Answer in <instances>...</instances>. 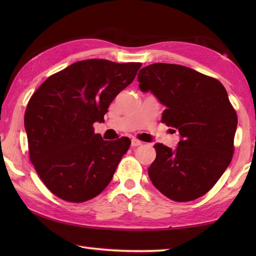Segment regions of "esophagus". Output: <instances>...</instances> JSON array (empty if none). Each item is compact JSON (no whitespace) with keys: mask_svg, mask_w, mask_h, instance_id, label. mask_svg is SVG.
<instances>
[{"mask_svg":"<svg viewBox=\"0 0 256 256\" xmlns=\"http://www.w3.org/2000/svg\"><path fill=\"white\" fill-rule=\"evenodd\" d=\"M131 145L133 146V148H135V146H140V145H142V142H140V140H138V138H132Z\"/></svg>","mask_w":256,"mask_h":256,"instance_id":"obj_1","label":"esophagus"}]
</instances>
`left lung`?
<instances>
[{"instance_id":"left-lung-1","label":"left lung","mask_w":256,"mask_h":256,"mask_svg":"<svg viewBox=\"0 0 256 256\" xmlns=\"http://www.w3.org/2000/svg\"><path fill=\"white\" fill-rule=\"evenodd\" d=\"M138 79L140 90L150 91L166 106L162 122L180 134L176 150L154 145L152 182L178 202L201 197L219 180L234 150L238 116L226 88L219 80L174 64L146 66Z\"/></svg>"}]
</instances>
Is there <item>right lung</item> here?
Returning <instances> with one entry per match:
<instances>
[{
    "mask_svg": "<svg viewBox=\"0 0 256 256\" xmlns=\"http://www.w3.org/2000/svg\"><path fill=\"white\" fill-rule=\"evenodd\" d=\"M140 66L86 59L50 76L32 96L24 116L30 158L57 197L84 202L110 184L131 140H104L92 125L104 120Z\"/></svg>",
    "mask_w": 256,
    "mask_h": 256,
    "instance_id": "obj_1",
    "label": "right lung"
}]
</instances>
